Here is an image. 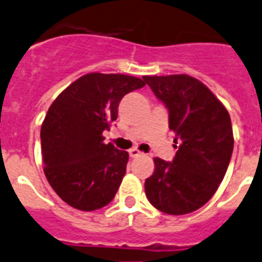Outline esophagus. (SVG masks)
<instances>
[{
  "mask_svg": "<svg viewBox=\"0 0 262 262\" xmlns=\"http://www.w3.org/2000/svg\"><path fill=\"white\" fill-rule=\"evenodd\" d=\"M141 151L138 149H136V147H132L130 150H129V156L132 157V158H136V157H138V156H141Z\"/></svg>",
  "mask_w": 262,
  "mask_h": 262,
  "instance_id": "34e87169",
  "label": "esophagus"
}]
</instances>
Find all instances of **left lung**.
Segmentation results:
<instances>
[{
    "mask_svg": "<svg viewBox=\"0 0 262 262\" xmlns=\"http://www.w3.org/2000/svg\"><path fill=\"white\" fill-rule=\"evenodd\" d=\"M169 111V128L181 141L172 162L154 158L145 192L157 210L185 215L208 202L222 183L233 150L226 106L202 81L188 75L144 76Z\"/></svg>",
    "mask_w": 262,
    "mask_h": 262,
    "instance_id": "8db88e82",
    "label": "left lung"
}]
</instances>
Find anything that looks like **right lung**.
I'll return each mask as SVG.
<instances>
[{"instance_id":"add662e5","label":"right lung","mask_w":262,"mask_h":262,"mask_svg":"<svg viewBox=\"0 0 262 262\" xmlns=\"http://www.w3.org/2000/svg\"><path fill=\"white\" fill-rule=\"evenodd\" d=\"M140 77L92 72L68 85L40 128L50 186L68 206L95 211L112 202L126 172L128 151L104 144L122 97L145 85Z\"/></svg>"}]
</instances>
